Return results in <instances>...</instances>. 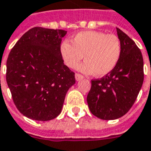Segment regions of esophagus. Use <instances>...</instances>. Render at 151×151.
Segmentation results:
<instances>
[{
    "instance_id": "1",
    "label": "esophagus",
    "mask_w": 151,
    "mask_h": 151,
    "mask_svg": "<svg viewBox=\"0 0 151 151\" xmlns=\"http://www.w3.org/2000/svg\"><path fill=\"white\" fill-rule=\"evenodd\" d=\"M75 77H76V81H81V80H82V79L84 78V76H83L82 75H81V74L76 73V76H75Z\"/></svg>"
}]
</instances>
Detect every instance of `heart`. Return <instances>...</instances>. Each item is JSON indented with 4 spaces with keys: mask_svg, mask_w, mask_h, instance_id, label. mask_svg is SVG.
Here are the masks:
<instances>
[{
    "mask_svg": "<svg viewBox=\"0 0 151 151\" xmlns=\"http://www.w3.org/2000/svg\"><path fill=\"white\" fill-rule=\"evenodd\" d=\"M71 43L64 41L60 47L64 63L74 68L84 56L85 62L77 69L86 74L101 77L106 76L118 64L122 52L121 41L118 36L102 32L86 31L77 33Z\"/></svg>",
    "mask_w": 151,
    "mask_h": 151,
    "instance_id": "1",
    "label": "heart"
}]
</instances>
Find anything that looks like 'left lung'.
<instances>
[{"label": "left lung", "instance_id": "left-lung-1", "mask_svg": "<svg viewBox=\"0 0 151 151\" xmlns=\"http://www.w3.org/2000/svg\"><path fill=\"white\" fill-rule=\"evenodd\" d=\"M122 52L118 64L101 79L93 80L87 96L91 113L111 120L124 115L134 104L144 81L143 58L135 42L116 28Z\"/></svg>", "mask_w": 151, "mask_h": 151}]
</instances>
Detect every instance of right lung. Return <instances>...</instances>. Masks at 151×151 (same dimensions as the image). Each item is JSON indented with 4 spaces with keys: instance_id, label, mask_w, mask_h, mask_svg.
<instances>
[{
    "instance_id": "add662e5",
    "label": "right lung",
    "mask_w": 151,
    "mask_h": 151,
    "mask_svg": "<svg viewBox=\"0 0 151 151\" xmlns=\"http://www.w3.org/2000/svg\"><path fill=\"white\" fill-rule=\"evenodd\" d=\"M67 32L36 27L24 33L6 62V82L16 107L38 121L56 118L62 111L75 73L63 63L62 39Z\"/></svg>"
}]
</instances>
